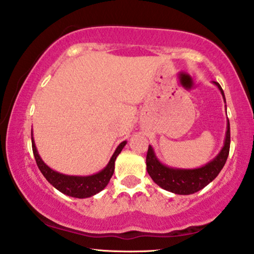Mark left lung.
Returning a JSON list of instances; mask_svg holds the SVG:
<instances>
[{
	"label": "left lung",
	"mask_w": 254,
	"mask_h": 254,
	"mask_svg": "<svg viewBox=\"0 0 254 254\" xmlns=\"http://www.w3.org/2000/svg\"><path fill=\"white\" fill-rule=\"evenodd\" d=\"M221 94L224 99L225 96L222 87L218 82H215ZM230 151V123L228 120L226 124V132L224 145L219 153L205 164L204 166L198 168H191V170H185V168H174L168 167L159 160L155 155L153 147L148 145L147 155H146V170L155 184L165 190H168L179 195H189L203 189L205 186L210 184L214 179L219 174L223 166L225 165Z\"/></svg>",
	"instance_id": "1"
}]
</instances>
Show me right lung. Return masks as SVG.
<instances>
[{"label":"right lung","instance_id":"1","mask_svg":"<svg viewBox=\"0 0 254 254\" xmlns=\"http://www.w3.org/2000/svg\"><path fill=\"white\" fill-rule=\"evenodd\" d=\"M31 140L32 151L33 155H35L37 166H38L46 180L49 181L54 188H57L59 191H62L63 194L72 196V197L76 198L90 197V196L97 194V192H100L102 189L106 188V186L109 184L110 179L114 174L115 160H116L117 155L121 153V151L123 150L125 144H127V140H124L118 145L117 148L114 152L113 157L110 158L109 162H108L107 166L104 167L102 171H100L99 173L87 175V177H77V175L62 174L59 173V172H56L53 171L52 168H50L45 162L43 161V159L40 158L38 151H37L33 137H31Z\"/></svg>","mask_w":254,"mask_h":254}]
</instances>
